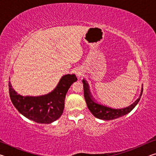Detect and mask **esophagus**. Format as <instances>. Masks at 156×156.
<instances>
[{
    "mask_svg": "<svg viewBox=\"0 0 156 156\" xmlns=\"http://www.w3.org/2000/svg\"><path fill=\"white\" fill-rule=\"evenodd\" d=\"M76 75H77V76H78V77H80V76L83 75V72H80V71H76Z\"/></svg>",
    "mask_w": 156,
    "mask_h": 156,
    "instance_id": "1",
    "label": "esophagus"
}]
</instances>
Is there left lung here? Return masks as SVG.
I'll return each instance as SVG.
<instances>
[{
    "label": "left lung",
    "mask_w": 156,
    "mask_h": 156,
    "mask_svg": "<svg viewBox=\"0 0 156 156\" xmlns=\"http://www.w3.org/2000/svg\"><path fill=\"white\" fill-rule=\"evenodd\" d=\"M83 83L84 89V97L88 109L95 117L104 120L116 119V118H120L121 116L127 114L138 103L139 100H140L142 91H143V88L142 87L140 97L130 106L123 108V109H113V108L108 107L107 106H105V105L97 103L96 100L93 98V97L91 95L88 83H87L85 80H83Z\"/></svg>",
    "instance_id": "8db88e82"
}]
</instances>
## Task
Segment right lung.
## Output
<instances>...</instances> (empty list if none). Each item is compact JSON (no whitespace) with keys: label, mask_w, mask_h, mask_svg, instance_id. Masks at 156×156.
<instances>
[{"label":"right lung","mask_w":156,"mask_h":156,"mask_svg":"<svg viewBox=\"0 0 156 156\" xmlns=\"http://www.w3.org/2000/svg\"><path fill=\"white\" fill-rule=\"evenodd\" d=\"M77 80L74 74L63 76L56 88L41 96H23L18 94L9 82V96L14 106L28 119L40 124L51 123L61 116L68 89Z\"/></svg>","instance_id":"add662e5"}]
</instances>
